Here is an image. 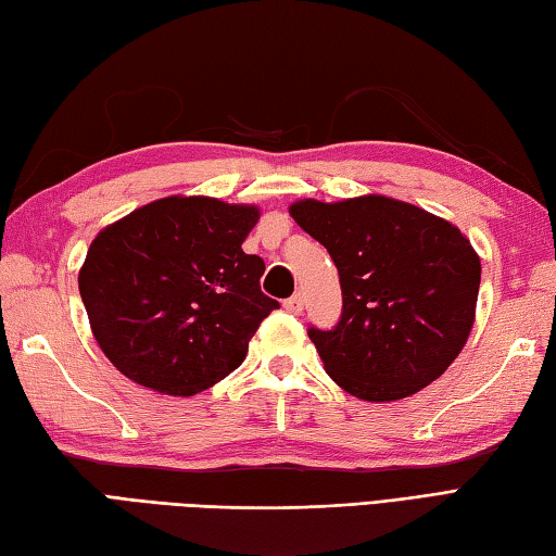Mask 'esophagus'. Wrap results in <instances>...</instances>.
<instances>
[{"label":"esophagus","instance_id":"esophagus-1","mask_svg":"<svg viewBox=\"0 0 556 556\" xmlns=\"http://www.w3.org/2000/svg\"><path fill=\"white\" fill-rule=\"evenodd\" d=\"M285 308H287L289 313H293V315H299V313L303 311V299H301V293H296V296L287 299V301H285Z\"/></svg>","mask_w":556,"mask_h":556}]
</instances>
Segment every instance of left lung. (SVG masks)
<instances>
[{
  "instance_id": "8db88e82",
  "label": "left lung",
  "mask_w": 556,
  "mask_h": 556,
  "mask_svg": "<svg viewBox=\"0 0 556 556\" xmlns=\"http://www.w3.org/2000/svg\"><path fill=\"white\" fill-rule=\"evenodd\" d=\"M339 269L344 311L311 327L327 375L363 401H396L444 375L476 323L480 257L452 222L387 195L289 207Z\"/></svg>"
}]
</instances>
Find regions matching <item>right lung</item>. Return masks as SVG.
<instances>
[{
    "label": "right lung",
    "mask_w": 556,
    "mask_h": 556,
    "mask_svg": "<svg viewBox=\"0 0 556 556\" xmlns=\"http://www.w3.org/2000/svg\"><path fill=\"white\" fill-rule=\"evenodd\" d=\"M257 205L169 195L92 239L78 271L92 337L128 380L193 396L239 368L279 308L260 291L263 257L243 253Z\"/></svg>",
    "instance_id": "right-lung-1"
}]
</instances>
